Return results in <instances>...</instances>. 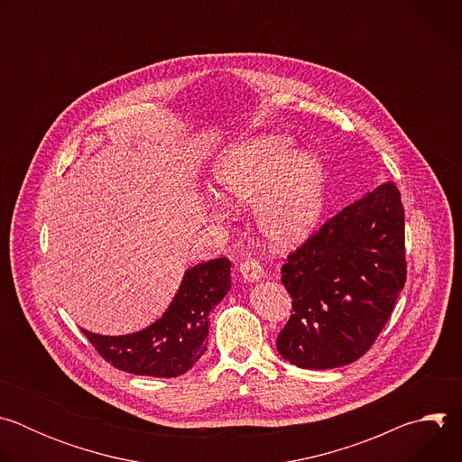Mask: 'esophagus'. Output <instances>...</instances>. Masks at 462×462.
I'll list each match as a JSON object with an SVG mask.
<instances>
[{
    "mask_svg": "<svg viewBox=\"0 0 462 462\" xmlns=\"http://www.w3.org/2000/svg\"><path fill=\"white\" fill-rule=\"evenodd\" d=\"M239 273H241V278H243L245 282H250V283L259 282V280L263 278V269H261L259 263L254 261V259L243 261L241 265H239Z\"/></svg>",
    "mask_w": 462,
    "mask_h": 462,
    "instance_id": "obj_1",
    "label": "esophagus"
}]
</instances>
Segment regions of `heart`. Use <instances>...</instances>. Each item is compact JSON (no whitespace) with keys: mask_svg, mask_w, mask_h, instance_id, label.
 Here are the masks:
<instances>
[{"mask_svg":"<svg viewBox=\"0 0 462 462\" xmlns=\"http://www.w3.org/2000/svg\"><path fill=\"white\" fill-rule=\"evenodd\" d=\"M217 195L237 208L254 207L259 232L276 248L303 243L325 208L323 162L294 150L289 137L259 135L230 146L216 162Z\"/></svg>","mask_w":462,"mask_h":462,"instance_id":"1","label":"heart"}]
</instances>
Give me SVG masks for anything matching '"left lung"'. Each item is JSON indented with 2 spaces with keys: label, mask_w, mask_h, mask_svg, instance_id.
Returning a JSON list of instances; mask_svg holds the SVG:
<instances>
[{
  "label": "left lung",
  "mask_w": 462,
  "mask_h": 462,
  "mask_svg": "<svg viewBox=\"0 0 462 462\" xmlns=\"http://www.w3.org/2000/svg\"><path fill=\"white\" fill-rule=\"evenodd\" d=\"M282 282L294 314L280 355L301 369H333L364 356L406 283L404 207L391 180L328 219L287 257Z\"/></svg>",
  "instance_id": "1"
}]
</instances>
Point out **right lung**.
<instances>
[{"instance_id": "obj_1", "label": "right lung", "mask_w": 462, "mask_h": 462, "mask_svg": "<svg viewBox=\"0 0 462 462\" xmlns=\"http://www.w3.org/2000/svg\"><path fill=\"white\" fill-rule=\"evenodd\" d=\"M228 291L230 261L212 259L184 273L164 314L143 331L120 337L82 331L113 367L141 376L173 378L205 355L208 316Z\"/></svg>"}]
</instances>
